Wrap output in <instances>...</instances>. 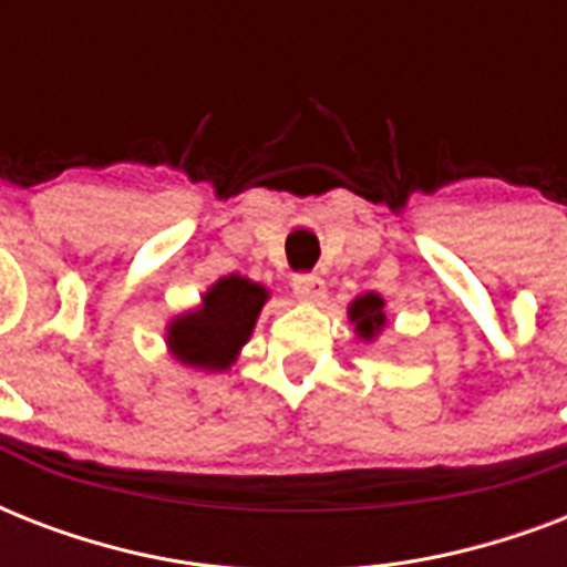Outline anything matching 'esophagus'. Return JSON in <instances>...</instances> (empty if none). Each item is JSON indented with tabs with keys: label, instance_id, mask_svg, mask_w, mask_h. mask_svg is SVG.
Instances as JSON below:
<instances>
[{
	"label": "esophagus",
	"instance_id": "1",
	"mask_svg": "<svg viewBox=\"0 0 567 567\" xmlns=\"http://www.w3.org/2000/svg\"><path fill=\"white\" fill-rule=\"evenodd\" d=\"M291 288H293V293H297V300H302V302H320L323 297H327V285H323V279L315 274L293 276Z\"/></svg>",
	"mask_w": 567,
	"mask_h": 567
}]
</instances>
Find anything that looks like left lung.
Listing matches in <instances>:
<instances>
[{"instance_id":"left-lung-1","label":"left lung","mask_w":567,"mask_h":567,"mask_svg":"<svg viewBox=\"0 0 567 567\" xmlns=\"http://www.w3.org/2000/svg\"><path fill=\"white\" fill-rule=\"evenodd\" d=\"M347 318L353 323L355 338H362L364 344H371L373 338H377L388 323L385 300H382L377 291L359 293V297L347 306Z\"/></svg>"}]
</instances>
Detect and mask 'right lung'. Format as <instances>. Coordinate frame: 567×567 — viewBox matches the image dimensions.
<instances>
[{"instance_id":"1","label":"right lung","mask_w":567,"mask_h":567,"mask_svg":"<svg viewBox=\"0 0 567 567\" xmlns=\"http://www.w3.org/2000/svg\"><path fill=\"white\" fill-rule=\"evenodd\" d=\"M267 300L270 291L265 285L240 274L220 276L203 293L199 306L171 318L164 344L185 368L205 373L229 371L252 336Z\"/></svg>"}]
</instances>
